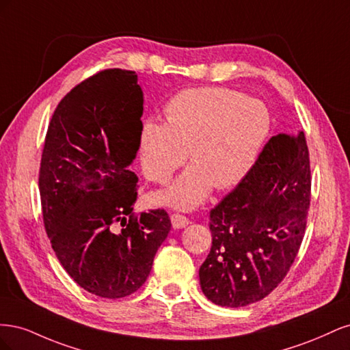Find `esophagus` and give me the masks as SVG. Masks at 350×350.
<instances>
[{
    "mask_svg": "<svg viewBox=\"0 0 350 350\" xmlns=\"http://www.w3.org/2000/svg\"><path fill=\"white\" fill-rule=\"evenodd\" d=\"M171 221H172V226L175 229H183V228H185L189 224L188 217L184 216V215H179V213H174L171 216Z\"/></svg>",
    "mask_w": 350,
    "mask_h": 350,
    "instance_id": "esophagus-1",
    "label": "esophagus"
}]
</instances>
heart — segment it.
I'll return each mask as SVG.
<instances>
[{"mask_svg":"<svg viewBox=\"0 0 350 350\" xmlns=\"http://www.w3.org/2000/svg\"><path fill=\"white\" fill-rule=\"evenodd\" d=\"M166 121L147 120L140 133L144 176L166 184L188 159L194 162L157 203L189 210L203 203L213 185L225 189L247 175L270 131V113L257 99L225 88L176 93L165 108Z\"/></svg>","mask_w":350,"mask_h":350,"instance_id":"heart-1","label":"heart"}]
</instances>
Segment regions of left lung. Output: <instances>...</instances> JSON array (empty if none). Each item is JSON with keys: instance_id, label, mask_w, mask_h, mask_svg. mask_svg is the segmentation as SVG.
<instances>
[{"instance_id": "obj_1", "label": "left lung", "mask_w": 350, "mask_h": 350, "mask_svg": "<svg viewBox=\"0 0 350 350\" xmlns=\"http://www.w3.org/2000/svg\"><path fill=\"white\" fill-rule=\"evenodd\" d=\"M310 200L304 131L271 137L237 188L210 210L211 248L198 271L207 299L239 308L276 289L298 256Z\"/></svg>"}]
</instances>
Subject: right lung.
Here are the masks:
<instances>
[{"mask_svg":"<svg viewBox=\"0 0 350 350\" xmlns=\"http://www.w3.org/2000/svg\"><path fill=\"white\" fill-rule=\"evenodd\" d=\"M143 92L135 71L108 68L72 88L52 115L39 169L44 225L84 291L118 299L149 278L171 230L163 208L135 215Z\"/></svg>","mask_w":350,"mask_h":350,"instance_id":"right-lung-1","label":"right lung"}]
</instances>
